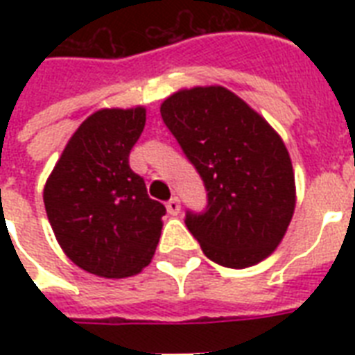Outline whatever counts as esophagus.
Instances as JSON below:
<instances>
[{
  "mask_svg": "<svg viewBox=\"0 0 355 355\" xmlns=\"http://www.w3.org/2000/svg\"><path fill=\"white\" fill-rule=\"evenodd\" d=\"M166 208L171 216H178L180 214V200H178V197H171V199L167 200Z\"/></svg>",
  "mask_w": 355,
  "mask_h": 355,
  "instance_id": "esophagus-1",
  "label": "esophagus"
}]
</instances>
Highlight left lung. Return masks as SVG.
Returning a JSON list of instances; mask_svg holds the SVG:
<instances>
[{
	"label": "left lung",
	"instance_id": "left-lung-1",
	"mask_svg": "<svg viewBox=\"0 0 355 355\" xmlns=\"http://www.w3.org/2000/svg\"><path fill=\"white\" fill-rule=\"evenodd\" d=\"M160 114L208 191L206 210L186 214L202 252L230 269L270 256L297 205L293 164L280 134L223 86L175 92Z\"/></svg>",
	"mask_w": 355,
	"mask_h": 355
}]
</instances>
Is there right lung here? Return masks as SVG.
Wrapping results in <instances>:
<instances>
[{"mask_svg": "<svg viewBox=\"0 0 355 355\" xmlns=\"http://www.w3.org/2000/svg\"><path fill=\"white\" fill-rule=\"evenodd\" d=\"M145 108H103L80 123L44 188L47 219L64 254L101 278L138 275L153 259L166 206L147 195L128 155Z\"/></svg>", "mask_w": 355, "mask_h": 355, "instance_id": "obj_1", "label": "right lung"}]
</instances>
